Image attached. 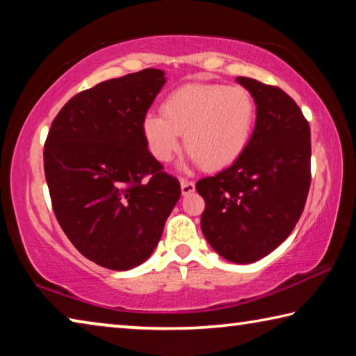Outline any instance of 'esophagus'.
<instances>
[{"instance_id":"esophagus-1","label":"esophagus","mask_w":356,"mask_h":356,"mask_svg":"<svg viewBox=\"0 0 356 356\" xmlns=\"http://www.w3.org/2000/svg\"><path fill=\"white\" fill-rule=\"evenodd\" d=\"M180 190H182V195H191L193 191H195V182H191V180H185L182 179L180 180Z\"/></svg>"}]
</instances>
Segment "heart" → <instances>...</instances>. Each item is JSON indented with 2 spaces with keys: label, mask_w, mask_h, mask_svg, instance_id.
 Returning a JSON list of instances; mask_svg holds the SVG:
<instances>
[{
  "label": "heart",
  "mask_w": 356,
  "mask_h": 356,
  "mask_svg": "<svg viewBox=\"0 0 356 356\" xmlns=\"http://www.w3.org/2000/svg\"><path fill=\"white\" fill-rule=\"evenodd\" d=\"M160 110L146 114L141 124L149 154L170 163L184 135L191 163L212 171L240 159L256 120L254 99L245 88L215 83L184 84L166 95Z\"/></svg>",
  "instance_id": "b5f03b06"
}]
</instances>
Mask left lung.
I'll return each instance as SVG.
<instances>
[{
	"instance_id": "left-lung-1",
	"label": "left lung",
	"mask_w": 356,
	"mask_h": 356,
	"mask_svg": "<svg viewBox=\"0 0 356 356\" xmlns=\"http://www.w3.org/2000/svg\"><path fill=\"white\" fill-rule=\"evenodd\" d=\"M237 83L256 104V125L240 159L201 179V229L226 261L251 264L284 242L300 220L311 184V130L280 88L246 76Z\"/></svg>"
}]
</instances>
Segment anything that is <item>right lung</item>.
I'll use <instances>...</instances> for the list:
<instances>
[{
    "label": "right lung",
    "instance_id": "obj_1",
    "mask_svg": "<svg viewBox=\"0 0 356 356\" xmlns=\"http://www.w3.org/2000/svg\"><path fill=\"white\" fill-rule=\"evenodd\" d=\"M165 72L144 69L72 97L48 131L44 168L56 220L100 267L147 261L180 197L179 180L149 154L141 124Z\"/></svg>",
    "mask_w": 356,
    "mask_h": 356
}]
</instances>
